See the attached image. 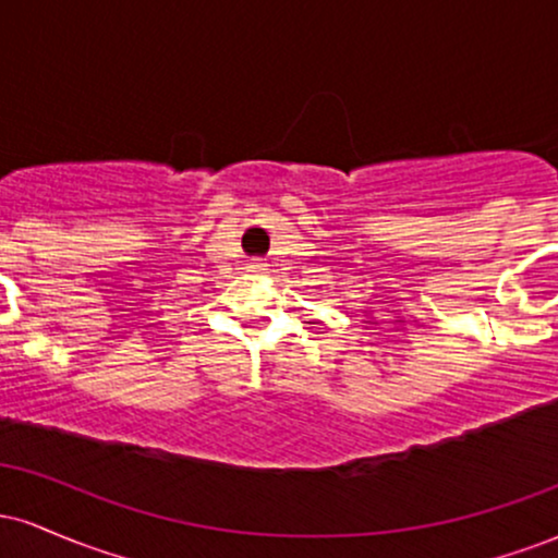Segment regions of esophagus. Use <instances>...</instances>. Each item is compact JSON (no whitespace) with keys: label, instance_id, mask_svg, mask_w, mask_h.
<instances>
[{"label":"esophagus","instance_id":"esophagus-1","mask_svg":"<svg viewBox=\"0 0 558 558\" xmlns=\"http://www.w3.org/2000/svg\"><path fill=\"white\" fill-rule=\"evenodd\" d=\"M248 270L262 272V270H265V265H262V262H252V265H248Z\"/></svg>","mask_w":558,"mask_h":558}]
</instances>
